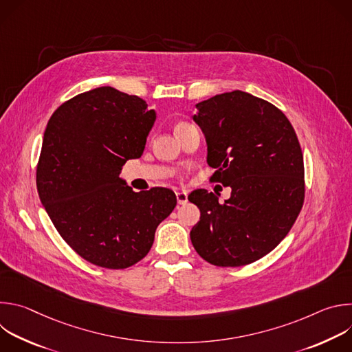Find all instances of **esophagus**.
Masks as SVG:
<instances>
[{"label": "esophagus", "mask_w": 352, "mask_h": 352, "mask_svg": "<svg viewBox=\"0 0 352 352\" xmlns=\"http://www.w3.org/2000/svg\"><path fill=\"white\" fill-rule=\"evenodd\" d=\"M177 195V202H178V205H185L186 202H188V195H186V192H177L175 193Z\"/></svg>", "instance_id": "1"}]
</instances>
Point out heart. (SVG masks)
<instances>
[{
    "label": "heart",
    "mask_w": 352,
    "mask_h": 352,
    "mask_svg": "<svg viewBox=\"0 0 352 352\" xmlns=\"http://www.w3.org/2000/svg\"><path fill=\"white\" fill-rule=\"evenodd\" d=\"M188 126H192V125L188 124V122H179V124L175 126V131H179V129H184V128H188Z\"/></svg>",
    "instance_id": "b5f03b06"
}]
</instances>
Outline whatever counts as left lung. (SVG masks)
Wrapping results in <instances>:
<instances>
[{"label":"left lung","instance_id":"8db88e82","mask_svg":"<svg viewBox=\"0 0 352 352\" xmlns=\"http://www.w3.org/2000/svg\"><path fill=\"white\" fill-rule=\"evenodd\" d=\"M196 109L193 121L216 168L210 179L230 186L231 196L220 204L206 189L189 193L200 210L192 245L214 266L254 263L284 239L302 209V150L284 113L246 91L217 94Z\"/></svg>","mask_w":352,"mask_h":352}]
</instances>
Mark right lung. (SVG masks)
Here are the masks:
<instances>
[{"mask_svg": "<svg viewBox=\"0 0 352 352\" xmlns=\"http://www.w3.org/2000/svg\"><path fill=\"white\" fill-rule=\"evenodd\" d=\"M155 121L144 100L110 86L69 98L48 120L37 192L63 239L96 266L142 261L177 205L171 189L133 192L120 178L126 160L142 156Z\"/></svg>", "mask_w": 352, "mask_h": 352, "instance_id": "1", "label": "right lung"}]
</instances>
